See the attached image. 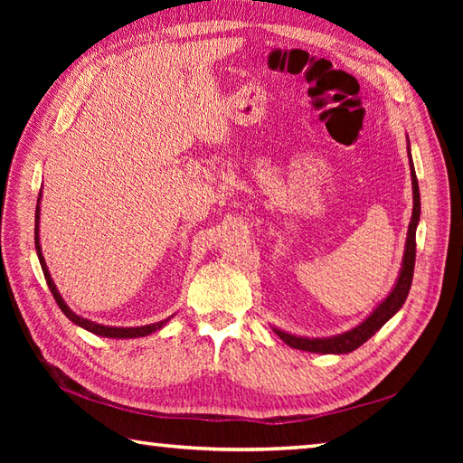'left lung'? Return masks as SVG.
<instances>
[{
  "label": "left lung",
  "instance_id": "left-lung-1",
  "mask_svg": "<svg viewBox=\"0 0 463 463\" xmlns=\"http://www.w3.org/2000/svg\"><path fill=\"white\" fill-rule=\"evenodd\" d=\"M408 161H410V175H411V194H414V209H411V221L408 226V237H406V247H404V257H402V267L398 272V279L394 287L388 292V297L378 307L373 308L366 318H364L358 326H354L346 332L336 334V336H326V338H308V336H297V334H290L287 330H280L272 326V330L279 334V338L288 344L290 348L304 350V352H314V354H348L352 350L360 348L364 342H368L373 334H376L383 324H386L394 314L404 307L408 298V292L411 287V279H414V264H416V229L420 222V186L416 179L414 163H411V153H410V139H408Z\"/></svg>",
  "mask_w": 463,
  "mask_h": 463
}]
</instances>
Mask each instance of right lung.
Returning <instances> with one entry per match:
<instances>
[{
	"label": "right lung",
	"mask_w": 463,
	"mask_h": 463,
	"mask_svg": "<svg viewBox=\"0 0 463 463\" xmlns=\"http://www.w3.org/2000/svg\"><path fill=\"white\" fill-rule=\"evenodd\" d=\"M39 203H42V191H39V199H37V209H35V250H37V259H39V264H42V270L45 274V280H47V287L49 290H52L55 302L59 304V308H61V312L65 314V317L71 320L73 324H77V326L87 330V332H93L97 334V336H103V338H117V340H127V338H143V336H149V334L161 330L166 322H169L173 317L165 318V320H159V322H153V324H145V326H105V324H99V322H93V320H87L83 317H80V314H75L71 308L67 307V302L63 300L61 294H59L55 282L52 279V274H49V269L45 264V259H43V252H42V244H39Z\"/></svg>",
	"instance_id": "1"
}]
</instances>
